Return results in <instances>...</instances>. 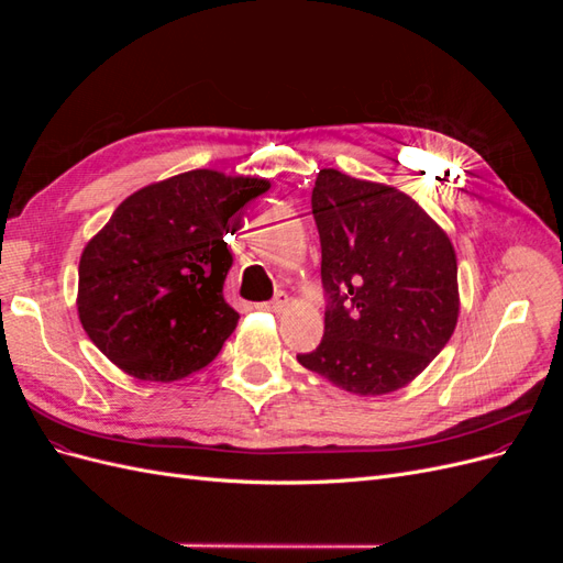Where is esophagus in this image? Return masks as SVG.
Masks as SVG:
<instances>
[{
    "label": "esophagus",
    "mask_w": 563,
    "mask_h": 563,
    "mask_svg": "<svg viewBox=\"0 0 563 563\" xmlns=\"http://www.w3.org/2000/svg\"><path fill=\"white\" fill-rule=\"evenodd\" d=\"M286 305H288V296H286L284 291H279L269 302H263L261 308H265V310H269V312H282V310L286 308Z\"/></svg>",
    "instance_id": "34e87169"
}]
</instances>
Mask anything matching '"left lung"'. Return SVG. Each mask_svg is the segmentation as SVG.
<instances>
[{"label":"left lung","instance_id":"obj_1","mask_svg":"<svg viewBox=\"0 0 563 563\" xmlns=\"http://www.w3.org/2000/svg\"><path fill=\"white\" fill-rule=\"evenodd\" d=\"M327 296L323 338L298 362L362 397L411 383L457 321L446 232L389 185L321 168L312 190Z\"/></svg>","mask_w":563,"mask_h":563}]
</instances>
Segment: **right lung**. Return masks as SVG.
<instances>
[{
	"label": "right lung",
	"mask_w": 563,
	"mask_h": 563,
	"mask_svg": "<svg viewBox=\"0 0 563 563\" xmlns=\"http://www.w3.org/2000/svg\"><path fill=\"white\" fill-rule=\"evenodd\" d=\"M269 190L263 178L197 168L114 209L79 261V321L129 376L172 383L216 360L236 327L223 298L230 218Z\"/></svg>",
	"instance_id": "add662e5"
}]
</instances>
